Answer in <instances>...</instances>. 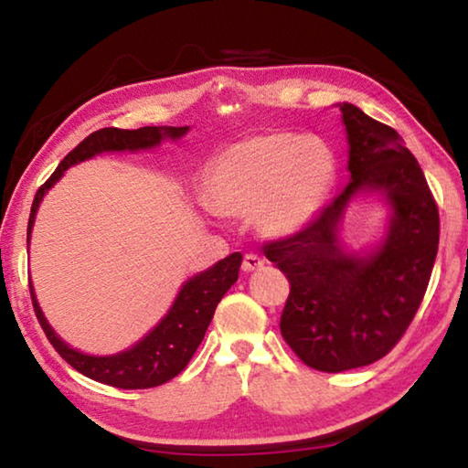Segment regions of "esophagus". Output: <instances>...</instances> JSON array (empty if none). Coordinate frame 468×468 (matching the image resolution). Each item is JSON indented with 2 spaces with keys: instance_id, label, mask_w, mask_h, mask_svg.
Masks as SVG:
<instances>
[{
  "instance_id": "obj_1",
  "label": "esophagus",
  "mask_w": 468,
  "mask_h": 468,
  "mask_svg": "<svg viewBox=\"0 0 468 468\" xmlns=\"http://www.w3.org/2000/svg\"><path fill=\"white\" fill-rule=\"evenodd\" d=\"M243 272H253V271H260V268H264V260L256 256V253H245L243 258Z\"/></svg>"
}]
</instances>
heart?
<instances>
[{
    "instance_id": "1",
    "label": "heart",
    "mask_w": 468,
    "mask_h": 468,
    "mask_svg": "<svg viewBox=\"0 0 468 468\" xmlns=\"http://www.w3.org/2000/svg\"><path fill=\"white\" fill-rule=\"evenodd\" d=\"M336 184L326 140L268 132L225 146L204 173V202L225 218H250L281 239L310 227Z\"/></svg>"
}]
</instances>
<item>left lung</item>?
I'll use <instances>...</instances> for the list:
<instances>
[{
	"instance_id": "8db88e82",
	"label": "left lung",
	"mask_w": 468,
	"mask_h": 468,
	"mask_svg": "<svg viewBox=\"0 0 468 468\" xmlns=\"http://www.w3.org/2000/svg\"><path fill=\"white\" fill-rule=\"evenodd\" d=\"M338 107L346 187L310 227L264 248L291 282L282 338L305 366L328 374L369 366L399 343L421 305L440 241L438 206L402 138L351 102ZM369 193L387 206V229L353 250L342 225L350 204Z\"/></svg>"
}]
</instances>
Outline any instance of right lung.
I'll return each mask as SVG.
<instances>
[{
	"instance_id": "obj_1",
	"label": "right lung",
	"mask_w": 468,
	"mask_h": 468,
	"mask_svg": "<svg viewBox=\"0 0 468 468\" xmlns=\"http://www.w3.org/2000/svg\"><path fill=\"white\" fill-rule=\"evenodd\" d=\"M187 132V125L186 128L146 125V128L140 130L102 128L99 132H92L89 138H84L72 153L63 158L59 167L53 171V176L38 187L33 200V208H30L27 243L30 245L35 218L45 194L58 184L63 177V173L69 167L89 161V158L102 153H140V150H153L161 146L165 140H181ZM241 260V253L235 251L225 260H218L215 266L189 276L181 284L176 301H173L169 312L163 315L161 322L153 330H148L138 343H133L132 346L113 355H90L69 346L51 328V324L47 322L41 305L37 301L33 281H30V297H33L37 320L45 330L47 338H49L55 351L69 366L80 371L86 378L94 379V382L123 388V390H140V388H153L169 382L194 357L196 348L200 346L206 335V328L210 326V320L215 315L218 301L223 299L225 292L233 287L237 276H239Z\"/></svg>"
}]
</instances>
